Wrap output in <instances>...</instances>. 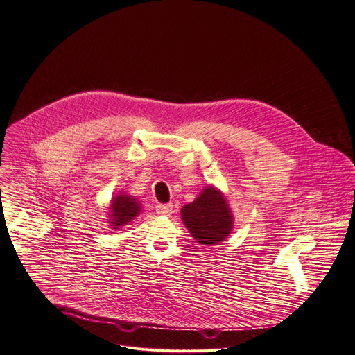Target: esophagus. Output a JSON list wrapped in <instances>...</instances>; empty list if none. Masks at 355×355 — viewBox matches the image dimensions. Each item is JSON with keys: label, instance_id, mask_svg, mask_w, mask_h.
Masks as SVG:
<instances>
[{"label": "esophagus", "instance_id": "esophagus-1", "mask_svg": "<svg viewBox=\"0 0 355 355\" xmlns=\"http://www.w3.org/2000/svg\"><path fill=\"white\" fill-rule=\"evenodd\" d=\"M174 207L171 203H165V205H157L156 206V212L159 215H164V216H169L171 214H173Z\"/></svg>", "mask_w": 355, "mask_h": 355}]
</instances>
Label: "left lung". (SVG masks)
<instances>
[{
    "mask_svg": "<svg viewBox=\"0 0 355 355\" xmlns=\"http://www.w3.org/2000/svg\"><path fill=\"white\" fill-rule=\"evenodd\" d=\"M181 219L191 237L206 245L224 241L234 227L231 209L219 190L207 186L194 202L182 206Z\"/></svg>",
    "mask_w": 355,
    "mask_h": 355,
    "instance_id": "obj_1",
    "label": "left lung"
}]
</instances>
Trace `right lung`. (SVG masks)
Instances as JSON below:
<instances>
[{"label": "right lung", "instance_id": "obj_1", "mask_svg": "<svg viewBox=\"0 0 355 355\" xmlns=\"http://www.w3.org/2000/svg\"><path fill=\"white\" fill-rule=\"evenodd\" d=\"M110 209H111L110 224L114 230H118L133 220L140 214L141 207L133 196L120 193L112 199Z\"/></svg>", "mask_w": 355, "mask_h": 355}]
</instances>
